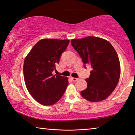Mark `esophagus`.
<instances>
[{
  "label": "esophagus",
  "instance_id": "obj_1",
  "mask_svg": "<svg viewBox=\"0 0 135 135\" xmlns=\"http://www.w3.org/2000/svg\"><path fill=\"white\" fill-rule=\"evenodd\" d=\"M72 80H73L74 81H77L78 80H79V79H78V78H74V77H72Z\"/></svg>",
  "mask_w": 135,
  "mask_h": 135
}]
</instances>
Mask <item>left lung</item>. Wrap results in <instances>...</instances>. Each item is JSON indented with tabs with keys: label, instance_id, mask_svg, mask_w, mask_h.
<instances>
[{
	"label": "left lung",
	"instance_id": "obj_1",
	"mask_svg": "<svg viewBox=\"0 0 135 135\" xmlns=\"http://www.w3.org/2000/svg\"><path fill=\"white\" fill-rule=\"evenodd\" d=\"M71 44L86 64L91 66L87 88L81 96L90 102L107 99L118 85L120 74V62L116 50L108 41L88 36L72 40Z\"/></svg>",
	"mask_w": 135,
	"mask_h": 135
}]
</instances>
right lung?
<instances>
[{"label": "right lung", "instance_id": "add662e5", "mask_svg": "<svg viewBox=\"0 0 135 135\" xmlns=\"http://www.w3.org/2000/svg\"><path fill=\"white\" fill-rule=\"evenodd\" d=\"M69 42L67 40L43 39L35 45L25 58V85L30 95L41 104H55L67 88L68 78L52 73Z\"/></svg>", "mask_w": 135, "mask_h": 135}]
</instances>
